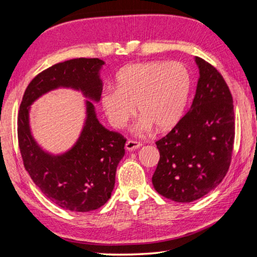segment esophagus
I'll return each mask as SVG.
<instances>
[{
	"label": "esophagus",
	"instance_id": "esophagus-1",
	"mask_svg": "<svg viewBox=\"0 0 257 257\" xmlns=\"http://www.w3.org/2000/svg\"><path fill=\"white\" fill-rule=\"evenodd\" d=\"M142 146V144H141L140 142H138V141H133V140H128L126 144H125V149H126L128 152L131 151H134L136 149H139Z\"/></svg>",
	"mask_w": 257,
	"mask_h": 257
}]
</instances>
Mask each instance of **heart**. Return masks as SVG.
Listing matches in <instances>:
<instances>
[{
  "instance_id": "heart-1",
  "label": "heart",
  "mask_w": 257,
  "mask_h": 257,
  "mask_svg": "<svg viewBox=\"0 0 257 257\" xmlns=\"http://www.w3.org/2000/svg\"><path fill=\"white\" fill-rule=\"evenodd\" d=\"M191 92V75L180 62L153 61L128 65L116 76V87H106L101 105L108 122L122 128L138 111L135 131L145 133L175 127L184 116Z\"/></svg>"
}]
</instances>
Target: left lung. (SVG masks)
Masks as SVG:
<instances>
[{"mask_svg":"<svg viewBox=\"0 0 257 257\" xmlns=\"http://www.w3.org/2000/svg\"><path fill=\"white\" fill-rule=\"evenodd\" d=\"M200 71L193 103L181 122L156 142L160 161L152 177L159 194L190 203L226 175L235 136L233 97L215 67L195 57Z\"/></svg>","mask_w":257,"mask_h":257,"instance_id":"obj_1","label":"left lung"}]
</instances>
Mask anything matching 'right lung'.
Returning <instances> with one entry per match:
<instances>
[{
	"mask_svg": "<svg viewBox=\"0 0 257 257\" xmlns=\"http://www.w3.org/2000/svg\"><path fill=\"white\" fill-rule=\"evenodd\" d=\"M99 59H74L49 67L26 87L18 116V139L25 170L41 192L55 205L72 212H90L105 204L115 184V173L125 154L119 133L98 122L94 104L103 83ZM59 87L81 90L87 100V118L80 138L65 154L54 156L40 149L30 133L29 106L43 93Z\"/></svg>",
	"mask_w": 257,
	"mask_h": 257,
	"instance_id": "right-lung-1",
	"label": "right lung"
}]
</instances>
